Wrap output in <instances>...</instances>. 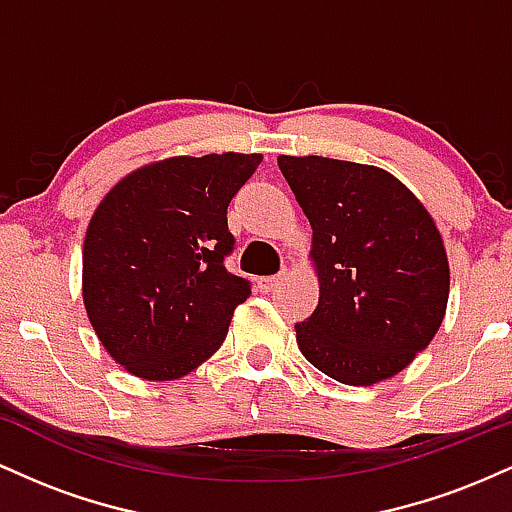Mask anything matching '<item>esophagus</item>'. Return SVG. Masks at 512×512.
<instances>
[{"instance_id": "34e87169", "label": "esophagus", "mask_w": 512, "mask_h": 512, "mask_svg": "<svg viewBox=\"0 0 512 512\" xmlns=\"http://www.w3.org/2000/svg\"><path fill=\"white\" fill-rule=\"evenodd\" d=\"M279 281H281V276H260V279H257V289L267 293V291H272Z\"/></svg>"}]
</instances>
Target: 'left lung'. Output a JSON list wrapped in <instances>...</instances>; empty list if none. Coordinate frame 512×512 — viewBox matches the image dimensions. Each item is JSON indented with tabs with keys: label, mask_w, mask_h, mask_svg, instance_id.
Returning a JSON list of instances; mask_svg holds the SVG:
<instances>
[{
	"label": "left lung",
	"mask_w": 512,
	"mask_h": 512,
	"mask_svg": "<svg viewBox=\"0 0 512 512\" xmlns=\"http://www.w3.org/2000/svg\"><path fill=\"white\" fill-rule=\"evenodd\" d=\"M313 226L315 313L296 325L301 354L344 385L392 378L436 337L450 267L436 221L383 168L279 156Z\"/></svg>",
	"instance_id": "left-lung-1"
}]
</instances>
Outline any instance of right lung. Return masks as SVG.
I'll return each mask as SVG.
<instances>
[{"mask_svg":"<svg viewBox=\"0 0 512 512\" xmlns=\"http://www.w3.org/2000/svg\"><path fill=\"white\" fill-rule=\"evenodd\" d=\"M260 154L175 156L122 178L84 240V305L101 344L144 380H178L226 339L250 281L223 267L226 209Z\"/></svg>","mask_w":512,"mask_h":512,"instance_id":"obj_1","label":"right lung"}]
</instances>
